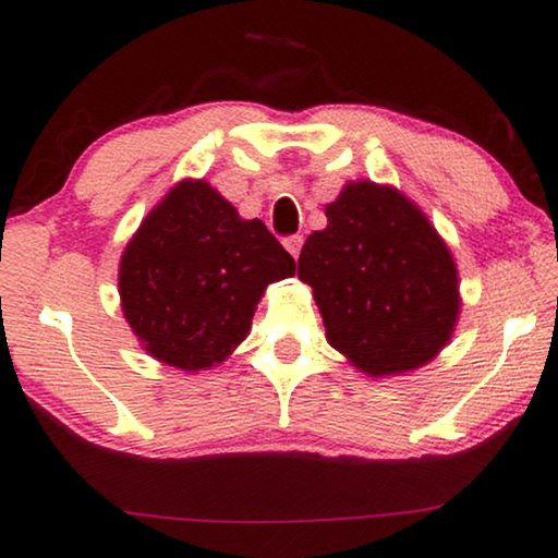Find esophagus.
Returning <instances> with one entry per match:
<instances>
[{
    "label": "esophagus",
    "instance_id": "esophagus-1",
    "mask_svg": "<svg viewBox=\"0 0 558 558\" xmlns=\"http://www.w3.org/2000/svg\"><path fill=\"white\" fill-rule=\"evenodd\" d=\"M302 243H304L302 235H289V239H284V246H287V251H289V254H292L294 258H300Z\"/></svg>",
    "mask_w": 558,
    "mask_h": 558
}]
</instances>
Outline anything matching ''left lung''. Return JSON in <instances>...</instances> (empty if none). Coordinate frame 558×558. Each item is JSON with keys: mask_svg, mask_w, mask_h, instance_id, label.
I'll return each instance as SVG.
<instances>
[{"mask_svg": "<svg viewBox=\"0 0 558 558\" xmlns=\"http://www.w3.org/2000/svg\"><path fill=\"white\" fill-rule=\"evenodd\" d=\"M325 216L296 274L315 292L327 342L371 378L422 368L460 317L447 243L407 195L368 180L348 182Z\"/></svg>", "mask_w": 558, "mask_h": 558, "instance_id": "1", "label": "left lung"}]
</instances>
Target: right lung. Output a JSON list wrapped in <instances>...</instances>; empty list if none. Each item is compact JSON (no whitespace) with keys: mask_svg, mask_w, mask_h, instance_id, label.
Wrapping results in <instances>:
<instances>
[{"mask_svg":"<svg viewBox=\"0 0 558 558\" xmlns=\"http://www.w3.org/2000/svg\"><path fill=\"white\" fill-rule=\"evenodd\" d=\"M292 274L262 220H243L205 180H182L121 254V310L151 357L205 371L246 340L266 287Z\"/></svg>","mask_w":558,"mask_h":558,"instance_id":"obj_1","label":"right lung"}]
</instances>
